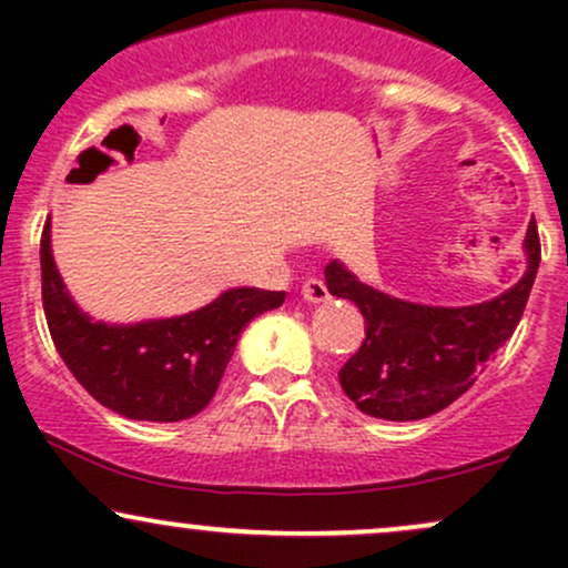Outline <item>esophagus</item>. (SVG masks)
<instances>
[{
    "instance_id": "1",
    "label": "esophagus",
    "mask_w": 568,
    "mask_h": 568,
    "mask_svg": "<svg viewBox=\"0 0 568 568\" xmlns=\"http://www.w3.org/2000/svg\"><path fill=\"white\" fill-rule=\"evenodd\" d=\"M302 296H304V302H310V304H323V302H328L331 293H328V288H325L323 280L310 277V280H304Z\"/></svg>"
}]
</instances>
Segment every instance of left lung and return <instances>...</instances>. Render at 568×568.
Segmentation results:
<instances>
[{
    "mask_svg": "<svg viewBox=\"0 0 568 568\" xmlns=\"http://www.w3.org/2000/svg\"><path fill=\"white\" fill-rule=\"evenodd\" d=\"M526 272L513 288L470 306H433L371 288L338 258L325 266L336 298L361 306L366 338L338 371L344 395L387 422L425 419L473 387L524 317L539 270L537 224L524 240Z\"/></svg>",
    "mask_w": 568,
    "mask_h": 568,
    "instance_id": "8db88e82",
    "label": "left lung"
}]
</instances>
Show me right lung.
I'll return each instance as SVG.
<instances>
[{"label":"right lung","instance_id":"add662e5","mask_svg":"<svg viewBox=\"0 0 568 568\" xmlns=\"http://www.w3.org/2000/svg\"><path fill=\"white\" fill-rule=\"evenodd\" d=\"M39 262L44 317L58 355L101 406L139 422H181L200 414L216 395L240 331L285 302V291L243 285L179 317L106 323L88 315L63 283L50 221Z\"/></svg>","mask_w":568,"mask_h":568}]
</instances>
